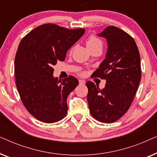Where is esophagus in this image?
Here are the masks:
<instances>
[{"label":"esophagus","mask_w":157,"mask_h":157,"mask_svg":"<svg viewBox=\"0 0 157 157\" xmlns=\"http://www.w3.org/2000/svg\"><path fill=\"white\" fill-rule=\"evenodd\" d=\"M78 81H79V83H80V84H81V85H84L85 84V81L79 80Z\"/></svg>","instance_id":"1"}]
</instances>
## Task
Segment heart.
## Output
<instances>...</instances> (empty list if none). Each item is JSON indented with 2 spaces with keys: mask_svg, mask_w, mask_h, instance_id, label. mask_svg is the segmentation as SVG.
<instances>
[{
  "mask_svg": "<svg viewBox=\"0 0 157 157\" xmlns=\"http://www.w3.org/2000/svg\"><path fill=\"white\" fill-rule=\"evenodd\" d=\"M86 45L89 48L96 46H102V41L99 38H96L94 36H89L86 40Z\"/></svg>",
  "mask_w": 157,
  "mask_h": 157,
  "instance_id": "1",
  "label": "heart"
}]
</instances>
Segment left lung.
Returning <instances> with one entry per match:
<instances>
[{
  "label": "left lung",
  "mask_w": 157,
  "mask_h": 157,
  "mask_svg": "<svg viewBox=\"0 0 157 157\" xmlns=\"http://www.w3.org/2000/svg\"><path fill=\"white\" fill-rule=\"evenodd\" d=\"M98 36L106 39V58L94 76L106 80L101 90L91 81L87 101L91 114L102 123H112L125 114L141 81V61L134 38L119 28L108 26Z\"/></svg>",
  "instance_id": "obj_1"
}]
</instances>
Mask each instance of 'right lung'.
<instances>
[{"instance_id":"right-lung-1","label":"right lung","mask_w":157,"mask_h":157,"mask_svg":"<svg viewBox=\"0 0 157 157\" xmlns=\"http://www.w3.org/2000/svg\"><path fill=\"white\" fill-rule=\"evenodd\" d=\"M84 33L83 29L46 23L21 40L14 62L16 87L25 109L39 121L54 123L67 113V97L78 81L72 76L59 81L53 76V66L65 60L68 49Z\"/></svg>"}]
</instances>
